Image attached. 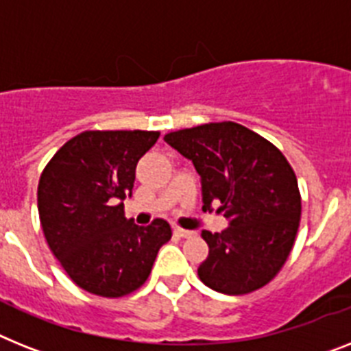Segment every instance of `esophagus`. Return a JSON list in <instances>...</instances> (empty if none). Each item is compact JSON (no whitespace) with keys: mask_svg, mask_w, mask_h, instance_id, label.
Wrapping results in <instances>:
<instances>
[{"mask_svg":"<svg viewBox=\"0 0 351 351\" xmlns=\"http://www.w3.org/2000/svg\"><path fill=\"white\" fill-rule=\"evenodd\" d=\"M173 234H176V237H181V239H186V237H192L193 231L182 230V228H173Z\"/></svg>","mask_w":351,"mask_h":351,"instance_id":"1","label":"esophagus"}]
</instances>
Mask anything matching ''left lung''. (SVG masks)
Masks as SVG:
<instances>
[{
    "label": "left lung",
    "mask_w": 351,
    "mask_h": 351,
    "mask_svg": "<svg viewBox=\"0 0 351 351\" xmlns=\"http://www.w3.org/2000/svg\"><path fill=\"white\" fill-rule=\"evenodd\" d=\"M165 141L201 176L202 210L224 211L228 228L202 231L210 253L197 274L230 296L269 283L291 254L301 217L298 179L285 156L234 121L170 132Z\"/></svg>",
    "instance_id": "1"
}]
</instances>
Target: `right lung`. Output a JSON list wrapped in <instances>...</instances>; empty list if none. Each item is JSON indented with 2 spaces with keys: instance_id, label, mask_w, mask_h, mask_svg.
Here are the masks:
<instances>
[{
  "instance_id": "add662e5",
  "label": "right lung",
  "mask_w": 351,
  "mask_h": 351,
  "mask_svg": "<svg viewBox=\"0 0 351 351\" xmlns=\"http://www.w3.org/2000/svg\"><path fill=\"white\" fill-rule=\"evenodd\" d=\"M154 130H86L66 141L46 165L37 208L46 242L80 289L120 298L149 278L170 224L125 219L136 165L158 141Z\"/></svg>"
}]
</instances>
